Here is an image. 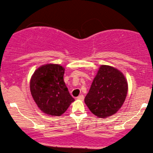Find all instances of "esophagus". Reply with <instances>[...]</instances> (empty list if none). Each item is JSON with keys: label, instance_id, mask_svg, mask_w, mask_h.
<instances>
[{"label": "esophagus", "instance_id": "esophagus-1", "mask_svg": "<svg viewBox=\"0 0 153 153\" xmlns=\"http://www.w3.org/2000/svg\"><path fill=\"white\" fill-rule=\"evenodd\" d=\"M84 96L82 94H81V95H79V96H78L76 97V100H81V101H83L84 100Z\"/></svg>", "mask_w": 153, "mask_h": 153}]
</instances>
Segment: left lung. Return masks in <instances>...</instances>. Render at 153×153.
Instances as JSON below:
<instances>
[{
    "label": "left lung",
    "mask_w": 153,
    "mask_h": 153,
    "mask_svg": "<svg viewBox=\"0 0 153 153\" xmlns=\"http://www.w3.org/2000/svg\"><path fill=\"white\" fill-rule=\"evenodd\" d=\"M127 91L128 83L122 71L112 66L101 65L84 102L98 118H107L121 108Z\"/></svg>",
    "instance_id": "obj_1"
}]
</instances>
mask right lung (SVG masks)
<instances>
[{
	"label": "right lung",
	"instance_id": "obj_1",
	"mask_svg": "<svg viewBox=\"0 0 153 153\" xmlns=\"http://www.w3.org/2000/svg\"><path fill=\"white\" fill-rule=\"evenodd\" d=\"M64 71L60 64L49 63L39 66L30 77V94L46 115L60 117L74 102L64 81Z\"/></svg>",
	"mask_w": 153,
	"mask_h": 153
}]
</instances>
